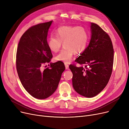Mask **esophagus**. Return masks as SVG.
<instances>
[{"instance_id":"esophagus-1","label":"esophagus","mask_w":129,"mask_h":129,"mask_svg":"<svg viewBox=\"0 0 129 129\" xmlns=\"http://www.w3.org/2000/svg\"><path fill=\"white\" fill-rule=\"evenodd\" d=\"M65 64V69H66V70H68L69 69V65H68V64H67V63H64Z\"/></svg>"}]
</instances>
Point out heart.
Segmentation results:
<instances>
[{
    "label": "heart",
    "instance_id": "heart-1",
    "mask_svg": "<svg viewBox=\"0 0 129 129\" xmlns=\"http://www.w3.org/2000/svg\"><path fill=\"white\" fill-rule=\"evenodd\" d=\"M56 37L51 36L47 41L49 50L53 53L58 52L62 46L64 48L55 56L56 61L70 63L74 54L83 53L87 48L89 35L84 27L78 26H62L55 31Z\"/></svg>",
    "mask_w": 129,
    "mask_h": 129
}]
</instances>
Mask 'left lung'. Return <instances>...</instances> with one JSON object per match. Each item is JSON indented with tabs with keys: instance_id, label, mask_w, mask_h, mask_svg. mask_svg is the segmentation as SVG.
I'll return each mask as SVG.
<instances>
[{
	"instance_id": "1",
	"label": "left lung",
	"mask_w": 129,
	"mask_h": 129,
	"mask_svg": "<svg viewBox=\"0 0 129 129\" xmlns=\"http://www.w3.org/2000/svg\"><path fill=\"white\" fill-rule=\"evenodd\" d=\"M91 32L89 45L75 60L82 66H69L73 75L74 89L87 98L96 96L107 85L112 72L114 56L109 36L94 23H91Z\"/></svg>"
}]
</instances>
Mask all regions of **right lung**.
Returning a JSON list of instances; mask_svg holds the SVG:
<instances>
[{"instance_id":"right-lung-1","label":"right lung","mask_w":129,"mask_h":129,"mask_svg":"<svg viewBox=\"0 0 129 129\" xmlns=\"http://www.w3.org/2000/svg\"><path fill=\"white\" fill-rule=\"evenodd\" d=\"M52 23L30 27L20 38L17 47L16 69L20 82L27 92L39 99L47 98L55 91L65 70L62 62L50 63V67L42 69L53 57L47 42Z\"/></svg>"}]
</instances>
